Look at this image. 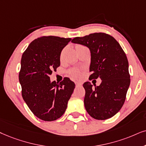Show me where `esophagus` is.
Returning a JSON list of instances; mask_svg holds the SVG:
<instances>
[{"label": "esophagus", "mask_w": 146, "mask_h": 146, "mask_svg": "<svg viewBox=\"0 0 146 146\" xmlns=\"http://www.w3.org/2000/svg\"><path fill=\"white\" fill-rule=\"evenodd\" d=\"M75 85H76L77 87H79V86H82V83L81 82H75Z\"/></svg>", "instance_id": "1"}]
</instances>
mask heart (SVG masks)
<instances>
[{
	"label": "heart",
	"instance_id": "heart-1",
	"mask_svg": "<svg viewBox=\"0 0 146 146\" xmlns=\"http://www.w3.org/2000/svg\"><path fill=\"white\" fill-rule=\"evenodd\" d=\"M83 47H85V46H84L82 45H80V44H77V45H76V46H75V48H76V50H77ZM68 73H69V75L71 77H73V78L76 79H79L81 77V72L79 69H71L69 70Z\"/></svg>",
	"mask_w": 146,
	"mask_h": 146
}]
</instances>
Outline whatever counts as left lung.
I'll return each instance as SVG.
<instances>
[{
    "mask_svg": "<svg viewBox=\"0 0 146 146\" xmlns=\"http://www.w3.org/2000/svg\"><path fill=\"white\" fill-rule=\"evenodd\" d=\"M87 46L90 50V79L100 78L99 86L85 82L84 105L94 119L106 120L115 115L124 104L130 85L129 62L126 54L113 37L94 33L77 37L72 41Z\"/></svg>",
    "mask_w": 146,
    "mask_h": 146,
    "instance_id": "1",
    "label": "left lung"
}]
</instances>
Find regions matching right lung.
I'll return each instance as SVG.
<instances>
[{"label": "right lung", "instance_id": "right-lung-1", "mask_svg": "<svg viewBox=\"0 0 146 146\" xmlns=\"http://www.w3.org/2000/svg\"><path fill=\"white\" fill-rule=\"evenodd\" d=\"M71 41V38L40 37L31 42L22 55L19 75L22 96L34 115L43 121L61 117L75 88L69 78L60 84L50 79L53 70L60 66L62 49Z\"/></svg>", "mask_w": 146, "mask_h": 146}]
</instances>
